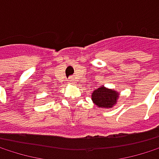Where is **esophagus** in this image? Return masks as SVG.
I'll use <instances>...</instances> for the list:
<instances>
[{
  "mask_svg": "<svg viewBox=\"0 0 159 159\" xmlns=\"http://www.w3.org/2000/svg\"><path fill=\"white\" fill-rule=\"evenodd\" d=\"M74 84V80H73V78L70 77L69 78V80H68V85H73Z\"/></svg>",
  "mask_w": 159,
  "mask_h": 159,
  "instance_id": "1",
  "label": "esophagus"
}]
</instances>
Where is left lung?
<instances>
[{
  "label": "left lung",
  "mask_w": 159,
  "mask_h": 159,
  "mask_svg": "<svg viewBox=\"0 0 159 159\" xmlns=\"http://www.w3.org/2000/svg\"><path fill=\"white\" fill-rule=\"evenodd\" d=\"M119 92L115 89L106 88L104 86L95 89L91 94L93 104L100 108H112L117 105L119 100Z\"/></svg>",
  "instance_id": "8db88e82"
}]
</instances>
